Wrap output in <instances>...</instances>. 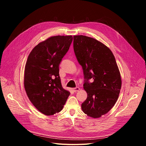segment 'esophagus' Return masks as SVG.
I'll list each match as a JSON object with an SVG mask.
<instances>
[{
    "mask_svg": "<svg viewBox=\"0 0 146 146\" xmlns=\"http://www.w3.org/2000/svg\"><path fill=\"white\" fill-rule=\"evenodd\" d=\"M80 90V88H79V87H75V88H73V91L74 92H78L79 90Z\"/></svg>",
    "mask_w": 146,
    "mask_h": 146,
    "instance_id": "esophagus-1",
    "label": "esophagus"
}]
</instances>
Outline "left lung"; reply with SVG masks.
I'll list each match as a JSON object with an SVG mask.
<instances>
[{
	"instance_id": "obj_1",
	"label": "left lung",
	"mask_w": 146,
	"mask_h": 146,
	"mask_svg": "<svg viewBox=\"0 0 146 146\" xmlns=\"http://www.w3.org/2000/svg\"><path fill=\"white\" fill-rule=\"evenodd\" d=\"M73 49L84 75L87 98L81 108L87 116L98 118L114 106L121 88V78L115 56L106 45L86 36H73ZM92 78L94 82L89 83Z\"/></svg>"
}]
</instances>
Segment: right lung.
Segmentation results:
<instances>
[{"instance_id":"obj_1","label":"right lung","mask_w":146,"mask_h":146,"mask_svg":"<svg viewBox=\"0 0 146 146\" xmlns=\"http://www.w3.org/2000/svg\"><path fill=\"white\" fill-rule=\"evenodd\" d=\"M72 40V36L50 37L37 44L28 57L25 90L32 104L45 115L62 110L70 94L62 87L59 67Z\"/></svg>"}]
</instances>
